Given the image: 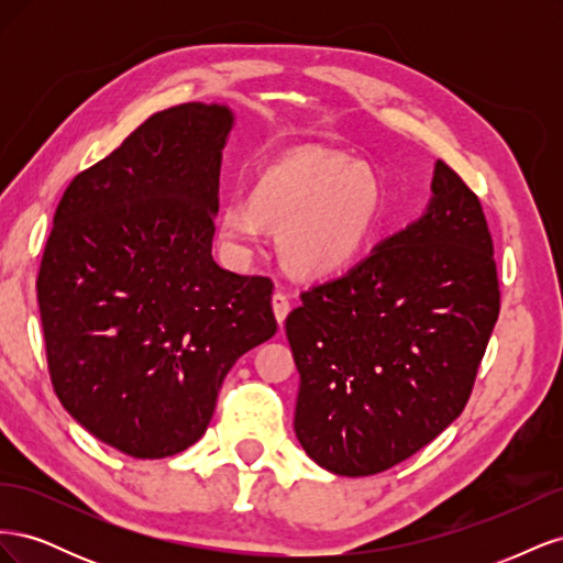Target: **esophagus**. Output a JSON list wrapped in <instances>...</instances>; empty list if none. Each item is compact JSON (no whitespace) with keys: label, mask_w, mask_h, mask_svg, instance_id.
<instances>
[{"label":"esophagus","mask_w":563,"mask_h":563,"mask_svg":"<svg viewBox=\"0 0 563 563\" xmlns=\"http://www.w3.org/2000/svg\"><path fill=\"white\" fill-rule=\"evenodd\" d=\"M272 310H275V317L279 321V327H284L288 312H291V300H288L286 294L277 291L275 296H272Z\"/></svg>","instance_id":"obj_1"}]
</instances>
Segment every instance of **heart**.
Returning a JSON list of instances; mask_svg holds the SVG:
<instances>
[{
    "label": "heart",
    "mask_w": 563,
    "mask_h": 563,
    "mask_svg": "<svg viewBox=\"0 0 563 563\" xmlns=\"http://www.w3.org/2000/svg\"><path fill=\"white\" fill-rule=\"evenodd\" d=\"M383 211V187L364 164L338 152L300 150L267 164L249 199L218 213V236L242 263L261 249L265 230L279 232L284 267L302 279L347 269L366 249Z\"/></svg>",
    "instance_id": "obj_1"
}]
</instances>
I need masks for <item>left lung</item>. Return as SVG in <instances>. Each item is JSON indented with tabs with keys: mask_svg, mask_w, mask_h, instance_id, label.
Wrapping results in <instances>:
<instances>
[{
	"mask_svg": "<svg viewBox=\"0 0 563 563\" xmlns=\"http://www.w3.org/2000/svg\"><path fill=\"white\" fill-rule=\"evenodd\" d=\"M300 300L286 317L300 446L340 476L399 465L463 413L498 321L479 197L439 159L424 216Z\"/></svg>",
	"mask_w": 563,
	"mask_h": 563,
	"instance_id": "obj_1",
	"label": "left lung"
}]
</instances>
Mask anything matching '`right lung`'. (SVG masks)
I'll return each mask as SVG.
<instances>
[{
  "instance_id": "add662e5",
  "label": "right lung",
  "mask_w": 563,
  "mask_h": 563,
  "mask_svg": "<svg viewBox=\"0 0 563 563\" xmlns=\"http://www.w3.org/2000/svg\"><path fill=\"white\" fill-rule=\"evenodd\" d=\"M232 124L203 103L145 119L67 185L42 255L51 383L84 430L131 457L192 446L228 371L277 333L272 282L211 255Z\"/></svg>"
}]
</instances>
